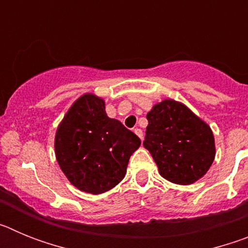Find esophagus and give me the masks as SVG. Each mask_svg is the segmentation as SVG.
Segmentation results:
<instances>
[{"label": "esophagus", "instance_id": "obj_1", "mask_svg": "<svg viewBox=\"0 0 248 248\" xmlns=\"http://www.w3.org/2000/svg\"><path fill=\"white\" fill-rule=\"evenodd\" d=\"M134 133H135V134L138 135V137L140 138V139H143L144 134H143V130H141V129H139V128H135V129H134Z\"/></svg>", "mask_w": 248, "mask_h": 248}]
</instances>
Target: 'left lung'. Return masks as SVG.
I'll use <instances>...</instances> for the list:
<instances>
[{
    "label": "left lung",
    "mask_w": 248,
    "mask_h": 248,
    "mask_svg": "<svg viewBox=\"0 0 248 248\" xmlns=\"http://www.w3.org/2000/svg\"><path fill=\"white\" fill-rule=\"evenodd\" d=\"M146 119L144 146L161 176L179 185H190L207 172L215 159V139L207 124L171 99L154 105Z\"/></svg>",
    "instance_id": "8db88e82"
}]
</instances>
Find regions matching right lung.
<instances>
[{"instance_id":"right-lung-1","label":"right lung","mask_w":248,"mask_h":248,"mask_svg":"<svg viewBox=\"0 0 248 248\" xmlns=\"http://www.w3.org/2000/svg\"><path fill=\"white\" fill-rule=\"evenodd\" d=\"M140 143L133 131L107 115L104 100L84 94L57 129L54 149L68 180L82 191L97 195L123 180Z\"/></svg>"}]
</instances>
